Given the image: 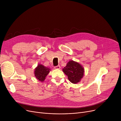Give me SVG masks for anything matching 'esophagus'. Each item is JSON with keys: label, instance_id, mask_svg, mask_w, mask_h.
<instances>
[{"label": "esophagus", "instance_id": "34e87169", "mask_svg": "<svg viewBox=\"0 0 121 121\" xmlns=\"http://www.w3.org/2000/svg\"><path fill=\"white\" fill-rule=\"evenodd\" d=\"M54 68H55V69H60V65H57L56 66H55Z\"/></svg>", "mask_w": 121, "mask_h": 121}]
</instances>
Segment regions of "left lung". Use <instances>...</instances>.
Segmentation results:
<instances>
[{
    "mask_svg": "<svg viewBox=\"0 0 121 121\" xmlns=\"http://www.w3.org/2000/svg\"><path fill=\"white\" fill-rule=\"evenodd\" d=\"M62 71L68 77L69 81L73 84H77L81 81L84 74V68L78 62L70 60Z\"/></svg>",
    "mask_w": 121,
    "mask_h": 121,
    "instance_id": "left-lung-1",
    "label": "left lung"
}]
</instances>
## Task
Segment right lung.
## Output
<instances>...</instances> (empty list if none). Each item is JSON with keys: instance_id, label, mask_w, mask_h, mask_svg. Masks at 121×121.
Segmentation results:
<instances>
[{"instance_id": "add662e5", "label": "right lung", "mask_w": 121, "mask_h": 121, "mask_svg": "<svg viewBox=\"0 0 121 121\" xmlns=\"http://www.w3.org/2000/svg\"><path fill=\"white\" fill-rule=\"evenodd\" d=\"M50 70V68L44 66L42 65L38 64L34 70V75L37 80L42 82L45 80L46 77L49 74Z\"/></svg>"}]
</instances>
